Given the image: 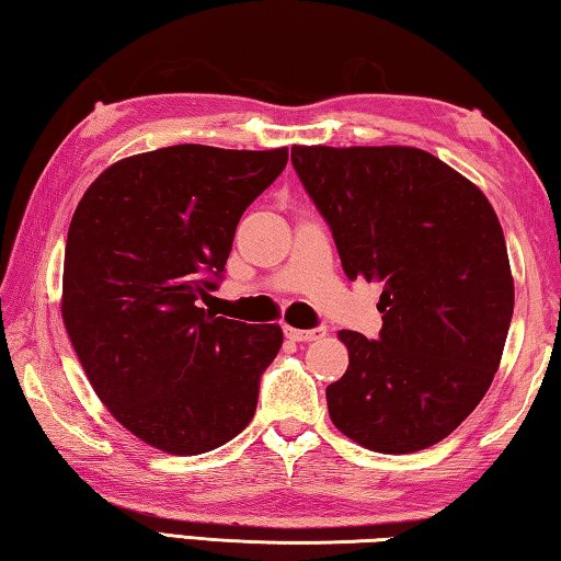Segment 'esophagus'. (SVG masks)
<instances>
[{"label":"esophagus","instance_id":"34e87169","mask_svg":"<svg viewBox=\"0 0 561 561\" xmlns=\"http://www.w3.org/2000/svg\"><path fill=\"white\" fill-rule=\"evenodd\" d=\"M284 334L291 341H317L327 334L324 327H317V329H291V327H284Z\"/></svg>","mask_w":561,"mask_h":561}]
</instances>
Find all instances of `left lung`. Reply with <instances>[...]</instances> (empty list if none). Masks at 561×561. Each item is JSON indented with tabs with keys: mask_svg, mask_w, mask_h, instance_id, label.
<instances>
[{
	"mask_svg": "<svg viewBox=\"0 0 561 561\" xmlns=\"http://www.w3.org/2000/svg\"><path fill=\"white\" fill-rule=\"evenodd\" d=\"M291 165L346 277L383 284L378 339L339 331L331 421L368 450L431 448L482 401L505 348L515 284L497 215L421 148L294 146Z\"/></svg>",
	"mask_w": 561,
	"mask_h": 561,
	"instance_id": "obj_1",
	"label": "left lung"
}]
</instances>
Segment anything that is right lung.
<instances>
[{
  "label": "right lung",
  "mask_w": 561,
  "mask_h": 561,
  "mask_svg": "<svg viewBox=\"0 0 561 561\" xmlns=\"http://www.w3.org/2000/svg\"><path fill=\"white\" fill-rule=\"evenodd\" d=\"M287 160V148L150 150L103 170L76 207L66 331L113 417L158 450H215L257 411L282 329L215 317L197 299L222 282L237 222Z\"/></svg>",
  "instance_id": "1"
}]
</instances>
